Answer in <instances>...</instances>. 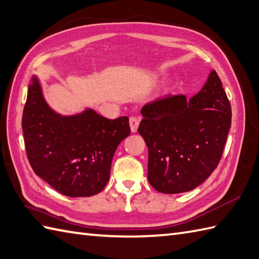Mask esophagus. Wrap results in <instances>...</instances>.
Listing matches in <instances>:
<instances>
[{
	"label": "esophagus",
	"instance_id": "esophagus-1",
	"mask_svg": "<svg viewBox=\"0 0 259 259\" xmlns=\"http://www.w3.org/2000/svg\"><path fill=\"white\" fill-rule=\"evenodd\" d=\"M139 124H140L139 118L134 117V116H132V117H130V126H131L132 133H136L137 127H139Z\"/></svg>",
	"mask_w": 259,
	"mask_h": 259
}]
</instances>
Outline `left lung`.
<instances>
[{
    "label": "left lung",
    "instance_id": "obj_1",
    "mask_svg": "<svg viewBox=\"0 0 259 259\" xmlns=\"http://www.w3.org/2000/svg\"><path fill=\"white\" fill-rule=\"evenodd\" d=\"M139 133L149 149L147 179L166 194L191 191L210 177L223 155L231 107L214 70L189 100L166 95L145 104Z\"/></svg>",
    "mask_w": 259,
    "mask_h": 259
}]
</instances>
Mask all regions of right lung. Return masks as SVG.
Segmentation results:
<instances>
[{"instance_id":"right-lung-1","label":"right lung","mask_w":259,"mask_h":259,"mask_svg":"<svg viewBox=\"0 0 259 259\" xmlns=\"http://www.w3.org/2000/svg\"><path fill=\"white\" fill-rule=\"evenodd\" d=\"M26 156L34 173L67 197H91L106 186L113 156L131 133L128 117L108 119L92 108L62 116L33 76L22 116Z\"/></svg>"}]
</instances>
